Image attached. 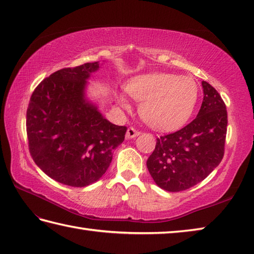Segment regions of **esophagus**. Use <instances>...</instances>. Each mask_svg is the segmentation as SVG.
I'll list each match as a JSON object with an SVG mask.
<instances>
[{"label":"esophagus","mask_w":254,"mask_h":254,"mask_svg":"<svg viewBox=\"0 0 254 254\" xmlns=\"http://www.w3.org/2000/svg\"><path fill=\"white\" fill-rule=\"evenodd\" d=\"M140 135V132L136 131L134 127H128L127 131V138H133V137H136Z\"/></svg>","instance_id":"34e87169"}]
</instances>
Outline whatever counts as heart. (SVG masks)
I'll return each mask as SVG.
<instances>
[{
  "label": "heart",
  "instance_id": "obj_1",
  "mask_svg": "<svg viewBox=\"0 0 254 254\" xmlns=\"http://www.w3.org/2000/svg\"><path fill=\"white\" fill-rule=\"evenodd\" d=\"M127 91L140 104L144 122L158 131H173L183 127L191 117L198 100V86L191 77L155 72L133 78ZM128 108L126 97L119 98Z\"/></svg>",
  "mask_w": 254,
  "mask_h": 254
}]
</instances>
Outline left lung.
Wrapping results in <instances>:
<instances>
[{
  "label": "left lung",
  "mask_w": 254,
  "mask_h": 254,
  "mask_svg": "<svg viewBox=\"0 0 254 254\" xmlns=\"http://www.w3.org/2000/svg\"><path fill=\"white\" fill-rule=\"evenodd\" d=\"M203 99L196 119L180 131L156 140L146 162L158 187L176 192L205 180L219 165L227 134L228 116L220 94L202 81Z\"/></svg>",
  "instance_id": "1"
}]
</instances>
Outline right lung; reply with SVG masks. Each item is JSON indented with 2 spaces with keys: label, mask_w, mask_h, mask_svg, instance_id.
Here are the masks:
<instances>
[{
  "label": "right lung",
  "mask_w": 254,
  "mask_h": 254,
  "mask_svg": "<svg viewBox=\"0 0 254 254\" xmlns=\"http://www.w3.org/2000/svg\"><path fill=\"white\" fill-rule=\"evenodd\" d=\"M99 62L52 73L35 89L26 113L28 147L34 162L64 185L84 187L100 180L124 141L127 127L112 124L87 98Z\"/></svg>",
  "instance_id": "1"
}]
</instances>
